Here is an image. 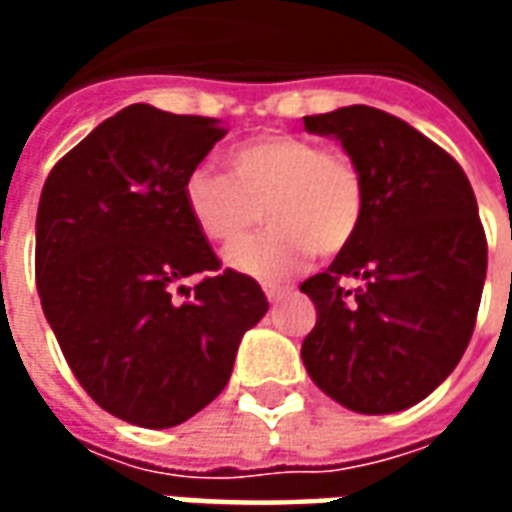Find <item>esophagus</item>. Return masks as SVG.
<instances>
[{
  "instance_id": "obj_1",
  "label": "esophagus",
  "mask_w": 512,
  "mask_h": 512,
  "mask_svg": "<svg viewBox=\"0 0 512 512\" xmlns=\"http://www.w3.org/2000/svg\"><path fill=\"white\" fill-rule=\"evenodd\" d=\"M266 296H268V301H271V304H274V301H279L282 299V296H285V293H288V290H282V288H274V285H266Z\"/></svg>"
}]
</instances>
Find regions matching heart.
Masks as SVG:
<instances>
[{"label":"heart","mask_w":512,"mask_h":512,"mask_svg":"<svg viewBox=\"0 0 512 512\" xmlns=\"http://www.w3.org/2000/svg\"><path fill=\"white\" fill-rule=\"evenodd\" d=\"M227 175L189 169L183 202L205 238L230 244L263 213L268 230L224 252V263L260 282H282L310 255L332 257L359 233L365 180L356 161L337 147L293 134H260L224 153Z\"/></svg>","instance_id":"1"}]
</instances>
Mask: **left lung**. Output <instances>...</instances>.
Instances as JSON below:
<instances>
[{"mask_svg":"<svg viewBox=\"0 0 512 512\" xmlns=\"http://www.w3.org/2000/svg\"><path fill=\"white\" fill-rule=\"evenodd\" d=\"M304 128L354 158L365 216L332 266L301 282L318 310L301 359L340 406L395 414L450 376L472 340L488 268L477 200L450 153L381 109L343 106Z\"/></svg>","mask_w":512,"mask_h":512,"instance_id":"left-lung-1","label":"left lung"}]
</instances>
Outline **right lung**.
<instances>
[{
  "label": "right lung",
  "instance_id": "right-lung-1",
  "mask_svg": "<svg viewBox=\"0 0 512 512\" xmlns=\"http://www.w3.org/2000/svg\"><path fill=\"white\" fill-rule=\"evenodd\" d=\"M227 134L213 117L134 104L46 178L35 222L40 304L73 376L139 428H175L222 392L268 310L252 277L219 268L183 178ZM202 273L195 296L179 284ZM179 284L192 299L175 302Z\"/></svg>",
  "mask_w": 512,
  "mask_h": 512
}]
</instances>
